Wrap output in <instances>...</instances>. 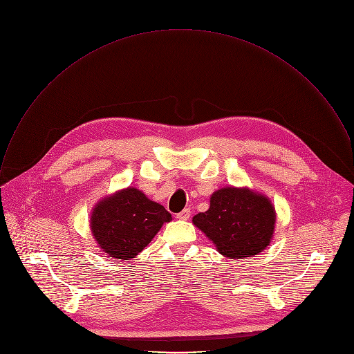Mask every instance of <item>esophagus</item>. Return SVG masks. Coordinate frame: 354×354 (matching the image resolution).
Here are the masks:
<instances>
[{
    "mask_svg": "<svg viewBox=\"0 0 354 354\" xmlns=\"http://www.w3.org/2000/svg\"><path fill=\"white\" fill-rule=\"evenodd\" d=\"M189 216H191V210L188 207H185L183 212L177 214V219H180V221H188Z\"/></svg>",
    "mask_w": 354,
    "mask_h": 354,
    "instance_id": "34e87169",
    "label": "esophagus"
}]
</instances>
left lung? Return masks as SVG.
Instances as JSON below:
<instances>
[{"label":"left lung","instance_id":"left-lung-1","mask_svg":"<svg viewBox=\"0 0 354 354\" xmlns=\"http://www.w3.org/2000/svg\"><path fill=\"white\" fill-rule=\"evenodd\" d=\"M274 222L276 212L268 196L236 187L215 191L209 209L192 218L216 250L232 259L262 252L273 237Z\"/></svg>","mask_w":354,"mask_h":354}]
</instances>
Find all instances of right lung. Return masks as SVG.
I'll return each instance as SVG.
<instances>
[{
    "instance_id": "right-lung-1",
    "label": "right lung",
    "mask_w": 354,
    "mask_h": 354,
    "mask_svg": "<svg viewBox=\"0 0 354 354\" xmlns=\"http://www.w3.org/2000/svg\"><path fill=\"white\" fill-rule=\"evenodd\" d=\"M171 215L142 191L128 187L102 199L91 216L99 247L111 258L129 259L142 251Z\"/></svg>"
}]
</instances>
